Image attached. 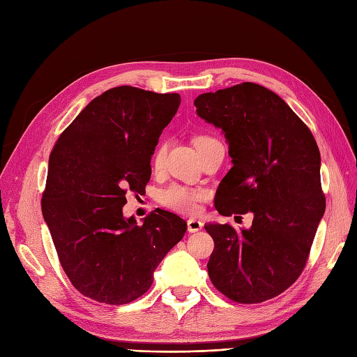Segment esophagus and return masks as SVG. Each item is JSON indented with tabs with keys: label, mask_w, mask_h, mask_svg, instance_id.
Returning <instances> with one entry per match:
<instances>
[{
	"label": "esophagus",
	"mask_w": 357,
	"mask_h": 357,
	"mask_svg": "<svg viewBox=\"0 0 357 357\" xmlns=\"http://www.w3.org/2000/svg\"><path fill=\"white\" fill-rule=\"evenodd\" d=\"M204 223L201 220H197V219H189L188 220V231L189 232H198L202 229Z\"/></svg>",
	"instance_id": "obj_1"
}]
</instances>
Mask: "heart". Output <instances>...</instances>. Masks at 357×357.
Masks as SVG:
<instances>
[{
  "mask_svg": "<svg viewBox=\"0 0 357 357\" xmlns=\"http://www.w3.org/2000/svg\"><path fill=\"white\" fill-rule=\"evenodd\" d=\"M208 137H198L197 138V147L205 142H208ZM165 144H160L156 152L153 155V165L158 168L162 165V162H164V156H165ZM204 197L202 192H197V190H190L186 188H181V186H169L167 189H164L160 192L159 195V201L167 205V207L176 210V211H181V213H197L198 211V201Z\"/></svg>",
  "mask_w": 357,
  "mask_h": 357,
  "instance_id": "b5f03b06",
  "label": "heart"
}]
</instances>
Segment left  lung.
Masks as SVG:
<instances>
[{
    "instance_id": "1",
    "label": "left lung",
    "mask_w": 357,
    "mask_h": 357,
    "mask_svg": "<svg viewBox=\"0 0 357 357\" xmlns=\"http://www.w3.org/2000/svg\"><path fill=\"white\" fill-rule=\"evenodd\" d=\"M193 104L229 144L232 168L215 193V210L253 213L248 229L205 225L214 240L210 280L240 304L271 299L296 282L325 214L317 143L294 110L261 84L201 93Z\"/></svg>"
}]
</instances>
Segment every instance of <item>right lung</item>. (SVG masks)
Instances as JSON below:
<instances>
[{
	"label": "right lung",
	"instance_id": "obj_1",
	"mask_svg": "<svg viewBox=\"0 0 357 357\" xmlns=\"http://www.w3.org/2000/svg\"><path fill=\"white\" fill-rule=\"evenodd\" d=\"M178 93L119 86L96 96L61 134L49 158L41 211L59 262L82 295L128 304L150 289L162 259L185 235L177 214L125 218L126 192L142 193Z\"/></svg>",
	"mask_w": 357,
	"mask_h": 357
}]
</instances>
